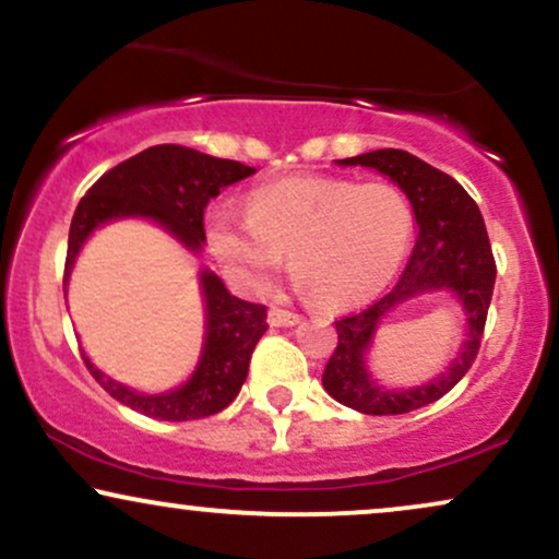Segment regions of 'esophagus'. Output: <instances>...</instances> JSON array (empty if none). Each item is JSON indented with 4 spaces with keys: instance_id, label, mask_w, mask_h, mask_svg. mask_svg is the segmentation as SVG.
I'll use <instances>...</instances> for the list:
<instances>
[{
    "instance_id": "esophagus-1",
    "label": "esophagus",
    "mask_w": 559,
    "mask_h": 559,
    "mask_svg": "<svg viewBox=\"0 0 559 559\" xmlns=\"http://www.w3.org/2000/svg\"><path fill=\"white\" fill-rule=\"evenodd\" d=\"M298 321L300 316L287 311V308H272V311H269V323H272V326H295Z\"/></svg>"
}]
</instances>
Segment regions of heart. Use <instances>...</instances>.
Returning a JSON list of instances; mask_svg holds the SVG:
<instances>
[{
	"label": "heart",
	"instance_id": "obj_1",
	"mask_svg": "<svg viewBox=\"0 0 559 559\" xmlns=\"http://www.w3.org/2000/svg\"><path fill=\"white\" fill-rule=\"evenodd\" d=\"M409 202L394 183L290 176L259 186L248 212H210L212 251L246 285L266 287L290 253L293 272L323 306H355L389 285L412 240Z\"/></svg>",
	"mask_w": 559,
	"mask_h": 559
}]
</instances>
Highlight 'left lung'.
<instances>
[{
    "label": "left lung",
    "instance_id": "left-lung-1",
    "mask_svg": "<svg viewBox=\"0 0 559 559\" xmlns=\"http://www.w3.org/2000/svg\"><path fill=\"white\" fill-rule=\"evenodd\" d=\"M336 163L376 168L402 186L419 230L394 290L378 298L373 306L334 321L340 342L323 370V389L336 402L362 415H406L445 396L477 360L498 274L490 236L477 202L466 194L464 186L404 150H373ZM425 289H451L460 295L471 316V340L452 370L438 382L409 392L381 390L364 370V353L377 321L399 301Z\"/></svg>",
    "mask_w": 559,
    "mask_h": 559
}]
</instances>
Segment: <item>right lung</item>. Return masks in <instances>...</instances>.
<instances>
[{"instance_id":"add662e5","label":"right lung","mask_w":559,"mask_h":559,"mask_svg":"<svg viewBox=\"0 0 559 559\" xmlns=\"http://www.w3.org/2000/svg\"><path fill=\"white\" fill-rule=\"evenodd\" d=\"M251 174L253 168L243 163L204 155L181 144H155L106 170L80 199L69 225L64 287L90 233L116 217L140 215L155 219L191 251H199L204 243L206 202L217 197L219 189ZM202 290L206 300L204 355L194 376L181 389L157 396L136 394L103 376L85 357L90 373L116 402L132 406L134 412L147 417L186 423V419L217 415L238 396L248 376L253 347L269 329L266 306L230 295L223 280L212 272H202Z\"/></svg>"}]
</instances>
